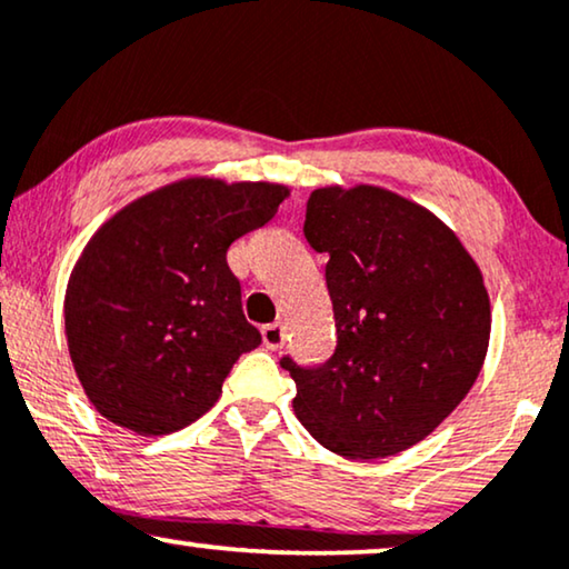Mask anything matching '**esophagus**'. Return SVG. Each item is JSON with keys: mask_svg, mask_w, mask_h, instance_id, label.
<instances>
[{"mask_svg": "<svg viewBox=\"0 0 569 569\" xmlns=\"http://www.w3.org/2000/svg\"><path fill=\"white\" fill-rule=\"evenodd\" d=\"M262 343H264V348H270V351H280V348H283V343H286L283 325H278V322L264 325V328H262Z\"/></svg>", "mask_w": 569, "mask_h": 569, "instance_id": "34e87169", "label": "esophagus"}]
</instances>
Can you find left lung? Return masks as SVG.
Listing matches in <instances>:
<instances>
[{
    "mask_svg": "<svg viewBox=\"0 0 569 569\" xmlns=\"http://www.w3.org/2000/svg\"><path fill=\"white\" fill-rule=\"evenodd\" d=\"M305 237L330 257L338 346L322 367L283 356L293 413L322 448L375 460L429 437L473 388L491 332L481 268L448 223L375 184H328Z\"/></svg>",
    "mask_w": 569,
    "mask_h": 569,
    "instance_id": "obj_1",
    "label": "left lung"
}]
</instances>
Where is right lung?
Returning <instances> with one entry per match:
<instances>
[{"label": "right lung", "instance_id": "add662e5", "mask_svg": "<svg viewBox=\"0 0 569 569\" xmlns=\"http://www.w3.org/2000/svg\"><path fill=\"white\" fill-rule=\"evenodd\" d=\"M289 194L278 181L187 177L132 200L90 237L67 283L64 332L103 419L161 437L213 408L233 361L262 340L241 312L226 252Z\"/></svg>", "mask_w": 569, "mask_h": 569}]
</instances>
